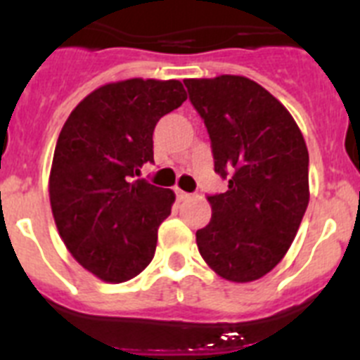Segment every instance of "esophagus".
<instances>
[{
  "mask_svg": "<svg viewBox=\"0 0 360 360\" xmlns=\"http://www.w3.org/2000/svg\"><path fill=\"white\" fill-rule=\"evenodd\" d=\"M176 196H178V200H180V202H186V200L191 198L189 193H186V191H182V189H176Z\"/></svg>",
  "mask_w": 360,
  "mask_h": 360,
  "instance_id": "esophagus-1",
  "label": "esophagus"
}]
</instances>
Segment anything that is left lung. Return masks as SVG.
<instances>
[{
	"mask_svg": "<svg viewBox=\"0 0 360 360\" xmlns=\"http://www.w3.org/2000/svg\"><path fill=\"white\" fill-rule=\"evenodd\" d=\"M184 84L209 131L214 171L229 176V189L207 198L212 216L196 245L219 278L256 281L285 257L307 211V142L290 111L243 75Z\"/></svg>",
	"mask_w": 360,
	"mask_h": 360,
	"instance_id": "1",
	"label": "left lung"
}]
</instances>
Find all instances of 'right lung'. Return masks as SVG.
Instances as JSON below:
<instances>
[{"instance_id":"1","label":"right lung","mask_w":360,"mask_h":360,"mask_svg":"<svg viewBox=\"0 0 360 360\" xmlns=\"http://www.w3.org/2000/svg\"><path fill=\"white\" fill-rule=\"evenodd\" d=\"M187 98L176 79H124L86 95L63 126L49 178L66 249L95 278L124 283L151 263L171 189L136 180L153 162V129Z\"/></svg>"}]
</instances>
